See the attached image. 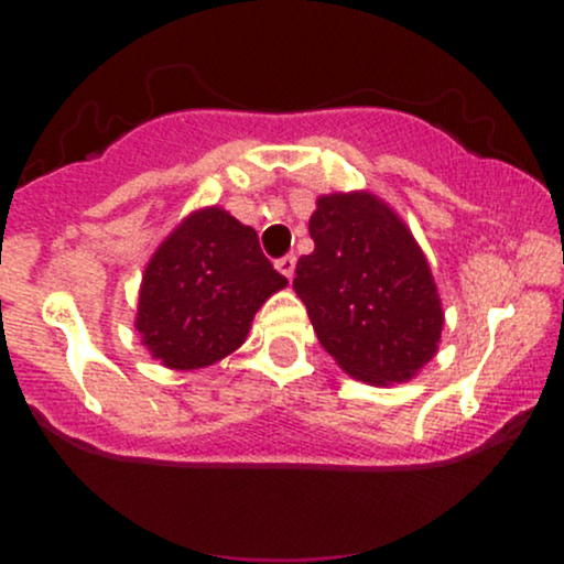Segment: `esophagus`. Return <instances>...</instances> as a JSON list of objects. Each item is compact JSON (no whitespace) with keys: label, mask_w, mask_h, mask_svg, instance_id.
Returning a JSON list of instances; mask_svg holds the SVG:
<instances>
[{"label":"esophagus","mask_w":564,"mask_h":564,"mask_svg":"<svg viewBox=\"0 0 564 564\" xmlns=\"http://www.w3.org/2000/svg\"><path fill=\"white\" fill-rule=\"evenodd\" d=\"M275 268L281 270V273L291 281V278H294V270H296V257L294 254H283L281 260H275Z\"/></svg>","instance_id":"obj_1"}]
</instances>
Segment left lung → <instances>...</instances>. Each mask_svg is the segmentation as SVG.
I'll return each instance as SVG.
<instances>
[{
    "instance_id": "1",
    "label": "left lung",
    "mask_w": 564,
    "mask_h": 564,
    "mask_svg": "<svg viewBox=\"0 0 564 564\" xmlns=\"http://www.w3.org/2000/svg\"><path fill=\"white\" fill-rule=\"evenodd\" d=\"M313 254L296 262L294 291L315 334L349 377L408 381L435 355L443 307L430 264L390 206L371 193L318 198Z\"/></svg>"
}]
</instances>
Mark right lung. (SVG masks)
Returning a JSON list of instances; mask_svg holds the SVG:
<instances>
[{"instance_id": "1", "label": "right lung", "mask_w": 564, "mask_h": 564, "mask_svg": "<svg viewBox=\"0 0 564 564\" xmlns=\"http://www.w3.org/2000/svg\"><path fill=\"white\" fill-rule=\"evenodd\" d=\"M283 286L254 228L212 206L187 217L148 262L138 332L164 366H212L243 345L257 310Z\"/></svg>"}]
</instances>
